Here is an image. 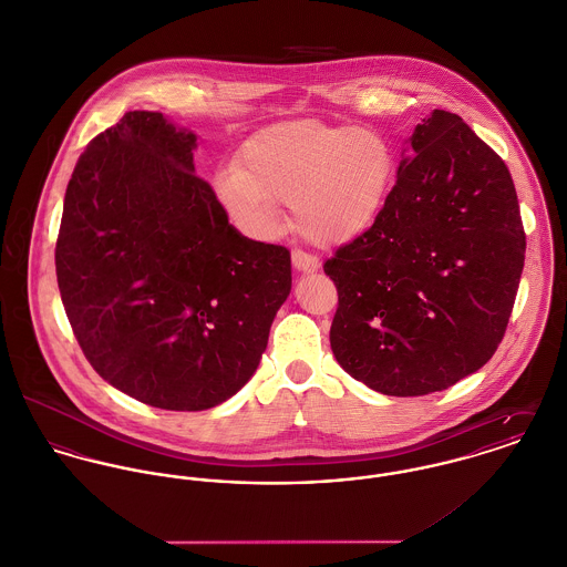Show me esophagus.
I'll return each mask as SVG.
<instances>
[{
  "label": "esophagus",
  "mask_w": 567,
  "mask_h": 567,
  "mask_svg": "<svg viewBox=\"0 0 567 567\" xmlns=\"http://www.w3.org/2000/svg\"><path fill=\"white\" fill-rule=\"evenodd\" d=\"M291 260H293V267L298 271H302V274H311V271L319 269V260H317V256H313V254L296 250V252L291 254Z\"/></svg>",
  "instance_id": "obj_1"
}]
</instances>
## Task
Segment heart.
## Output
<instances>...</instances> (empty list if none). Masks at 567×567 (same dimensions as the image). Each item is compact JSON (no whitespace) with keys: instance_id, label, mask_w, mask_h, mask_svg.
<instances>
[{"instance_id":"heart-1","label":"heart","mask_w":567,"mask_h":567,"mask_svg":"<svg viewBox=\"0 0 567 567\" xmlns=\"http://www.w3.org/2000/svg\"><path fill=\"white\" fill-rule=\"evenodd\" d=\"M393 174L395 154L377 130L302 120L256 132L239 167L217 174L215 189L228 213L260 237L280 230V202H293L298 230L334 248L377 224Z\"/></svg>"}]
</instances>
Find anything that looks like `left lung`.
<instances>
[{
	"mask_svg": "<svg viewBox=\"0 0 567 567\" xmlns=\"http://www.w3.org/2000/svg\"><path fill=\"white\" fill-rule=\"evenodd\" d=\"M377 224L323 262L337 363L384 395L478 372L503 341L526 237L503 158L458 115L417 124Z\"/></svg>",
	"mask_w": 567,
	"mask_h": 567,
	"instance_id": "left-lung-1",
	"label": "left lung"
}]
</instances>
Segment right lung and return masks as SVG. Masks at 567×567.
I'll use <instances>...</instances> for the list:
<instances>
[{
	"mask_svg": "<svg viewBox=\"0 0 567 567\" xmlns=\"http://www.w3.org/2000/svg\"><path fill=\"white\" fill-rule=\"evenodd\" d=\"M197 136L130 111L78 158L56 276L93 370L130 398L204 411L254 377L291 291V254L244 237L197 178Z\"/></svg>",
	"mask_w": 567,
	"mask_h": 567,
	"instance_id": "obj_1",
	"label": "right lung"
}]
</instances>
